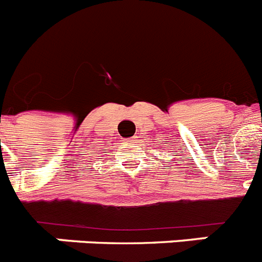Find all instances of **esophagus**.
I'll return each mask as SVG.
<instances>
[{
  "label": "esophagus",
  "instance_id": "1",
  "mask_svg": "<svg viewBox=\"0 0 262 262\" xmlns=\"http://www.w3.org/2000/svg\"><path fill=\"white\" fill-rule=\"evenodd\" d=\"M136 140V138L135 136H133V138H128V139H126L124 140V142H127V143H134Z\"/></svg>",
  "mask_w": 262,
  "mask_h": 262
}]
</instances>
